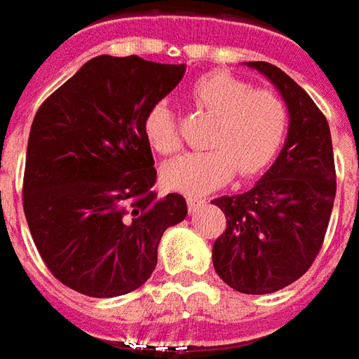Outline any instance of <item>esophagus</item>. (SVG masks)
Segmentation results:
<instances>
[{
  "label": "esophagus",
  "mask_w": 359,
  "mask_h": 359,
  "mask_svg": "<svg viewBox=\"0 0 359 359\" xmlns=\"http://www.w3.org/2000/svg\"><path fill=\"white\" fill-rule=\"evenodd\" d=\"M201 205H205V199H199V197H187V207H189V211H197Z\"/></svg>",
  "instance_id": "34e87169"
}]
</instances>
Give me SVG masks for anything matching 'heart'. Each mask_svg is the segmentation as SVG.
<instances>
[{"instance_id": "heart-1", "label": "heart", "mask_w": 359, "mask_h": 359, "mask_svg": "<svg viewBox=\"0 0 359 359\" xmlns=\"http://www.w3.org/2000/svg\"><path fill=\"white\" fill-rule=\"evenodd\" d=\"M189 100L217 121L207 137V150L187 152L162 168L168 187L187 195H203L232 175L252 177L268 170L287 137L285 101L268 88L231 72L215 70L189 86ZM147 142L158 154L172 156L182 147L177 118L165 101H158L142 118Z\"/></svg>"}]
</instances>
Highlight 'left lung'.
Segmentation results:
<instances>
[{
	"mask_svg": "<svg viewBox=\"0 0 359 359\" xmlns=\"http://www.w3.org/2000/svg\"><path fill=\"white\" fill-rule=\"evenodd\" d=\"M289 109L287 140L250 191L215 199L226 229L212 244V266L232 289L266 295L307 271L325 242L336 197L332 138L323 111L269 62H248Z\"/></svg>",
	"mask_w": 359,
	"mask_h": 359,
	"instance_id": "obj_1",
	"label": "left lung"
}]
</instances>
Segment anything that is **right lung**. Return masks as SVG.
<instances>
[{"label":"right lung","instance_id":"obj_1","mask_svg":"<svg viewBox=\"0 0 359 359\" xmlns=\"http://www.w3.org/2000/svg\"><path fill=\"white\" fill-rule=\"evenodd\" d=\"M184 64L95 56L43 101L23 175V209L54 278L90 297L138 289L158 242L187 215L184 195L154 191L142 118L184 78Z\"/></svg>","mask_w":359,"mask_h":359}]
</instances>
